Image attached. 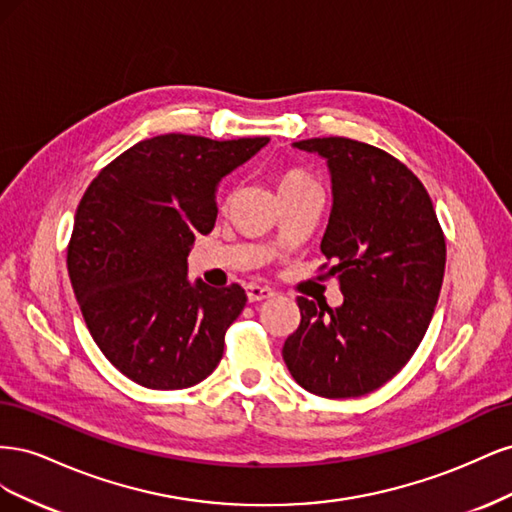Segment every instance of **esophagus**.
<instances>
[{"mask_svg": "<svg viewBox=\"0 0 512 512\" xmlns=\"http://www.w3.org/2000/svg\"><path fill=\"white\" fill-rule=\"evenodd\" d=\"M247 299H250V303H256V301H265V299H271L275 297V290H271L269 286H260V284H247Z\"/></svg>", "mask_w": 512, "mask_h": 512, "instance_id": "obj_1", "label": "esophagus"}]
</instances>
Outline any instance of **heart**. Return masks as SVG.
<instances>
[{
	"mask_svg": "<svg viewBox=\"0 0 512 512\" xmlns=\"http://www.w3.org/2000/svg\"><path fill=\"white\" fill-rule=\"evenodd\" d=\"M309 185H316V181L299 166H286L280 170V175H277V192L280 194L297 192V190L309 188ZM222 205L224 207L228 205V194L222 196Z\"/></svg>",
	"mask_w": 512,
	"mask_h": 512,
	"instance_id": "b5f03b06",
	"label": "heart"
}]
</instances>
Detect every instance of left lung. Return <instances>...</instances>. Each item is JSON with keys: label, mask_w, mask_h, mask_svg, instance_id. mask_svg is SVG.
Returning a JSON list of instances; mask_svg holds the SVG:
<instances>
[{"label": "left lung", "mask_w": 512, "mask_h": 512, "mask_svg": "<svg viewBox=\"0 0 512 512\" xmlns=\"http://www.w3.org/2000/svg\"><path fill=\"white\" fill-rule=\"evenodd\" d=\"M294 147L331 168L333 209L320 252L333 262L344 303L333 309L299 297L301 324L282 356L305 391L361 397L389 382L423 342L442 288L444 232L425 185L391 153L344 136Z\"/></svg>", "instance_id": "left-lung-1"}]
</instances>
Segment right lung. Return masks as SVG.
Returning a JSON list of instances; mask_svg holds the SVG:
<instances>
[{
  "instance_id": "1",
  "label": "right lung",
  "mask_w": 512,
  "mask_h": 512,
  "mask_svg": "<svg viewBox=\"0 0 512 512\" xmlns=\"http://www.w3.org/2000/svg\"><path fill=\"white\" fill-rule=\"evenodd\" d=\"M267 143L147 138L106 164L76 207L68 243L76 301L102 354L145 389H188L222 359L247 294L239 284H190L188 254L218 218V181Z\"/></svg>"
}]
</instances>
